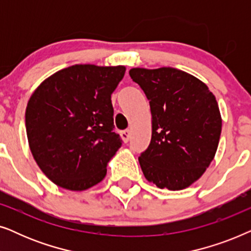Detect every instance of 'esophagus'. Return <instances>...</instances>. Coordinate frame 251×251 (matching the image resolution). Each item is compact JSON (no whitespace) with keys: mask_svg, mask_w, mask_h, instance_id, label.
<instances>
[{"mask_svg":"<svg viewBox=\"0 0 251 251\" xmlns=\"http://www.w3.org/2000/svg\"><path fill=\"white\" fill-rule=\"evenodd\" d=\"M121 138L123 139V142L128 143L130 139V131L129 130H125V131L121 132Z\"/></svg>","mask_w":251,"mask_h":251,"instance_id":"1","label":"esophagus"}]
</instances>
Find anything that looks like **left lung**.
Here are the masks:
<instances>
[{
    "label": "left lung",
    "mask_w": 251,
    "mask_h": 251,
    "mask_svg": "<svg viewBox=\"0 0 251 251\" xmlns=\"http://www.w3.org/2000/svg\"><path fill=\"white\" fill-rule=\"evenodd\" d=\"M150 100L152 139L138 157L144 176L159 188L184 190L214 160L222 116L214 94L198 77L173 67L131 68Z\"/></svg>",
    "instance_id": "1"
}]
</instances>
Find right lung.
Instances as JSON below:
<instances>
[{"label":"right lung","instance_id":"1","mask_svg":"<svg viewBox=\"0 0 251 251\" xmlns=\"http://www.w3.org/2000/svg\"><path fill=\"white\" fill-rule=\"evenodd\" d=\"M126 67L73 65L46 78L30 96L25 122L32 155L43 174L70 191L104 179L122 145L113 131L111 96Z\"/></svg>","mask_w":251,"mask_h":251}]
</instances>
